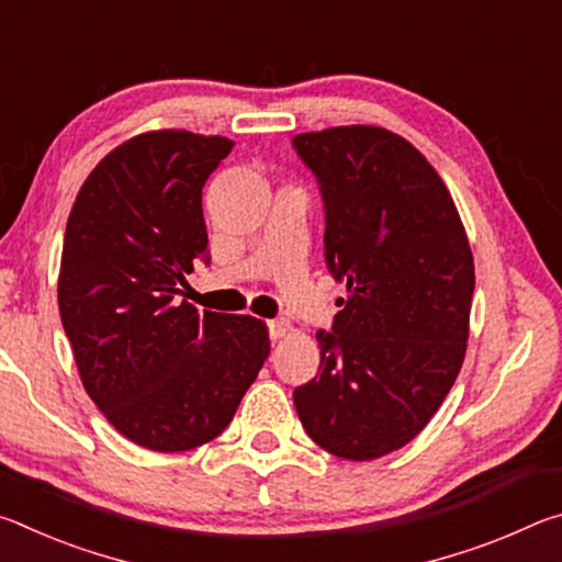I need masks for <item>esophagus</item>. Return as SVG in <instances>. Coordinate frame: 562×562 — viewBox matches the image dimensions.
Returning a JSON list of instances; mask_svg holds the SVG:
<instances>
[{"instance_id":"obj_1","label":"esophagus","mask_w":562,"mask_h":562,"mask_svg":"<svg viewBox=\"0 0 562 562\" xmlns=\"http://www.w3.org/2000/svg\"><path fill=\"white\" fill-rule=\"evenodd\" d=\"M268 329H270V337H272V339H282V337L290 335L292 325H290L288 319L280 317V319H270V322H268Z\"/></svg>"}]
</instances>
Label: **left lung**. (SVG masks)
<instances>
[{"mask_svg":"<svg viewBox=\"0 0 562 562\" xmlns=\"http://www.w3.org/2000/svg\"><path fill=\"white\" fill-rule=\"evenodd\" d=\"M292 148L325 203L327 270L347 282L294 408L322 449L372 461L412 441L461 372L473 255L443 180L396 133L341 126Z\"/></svg>","mask_w":562,"mask_h":562,"instance_id":"obj_1","label":"left lung"}]
</instances>
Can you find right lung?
<instances>
[{"instance_id":"obj_1","label":"right lung","mask_w":562,"mask_h":562,"mask_svg":"<svg viewBox=\"0 0 562 562\" xmlns=\"http://www.w3.org/2000/svg\"><path fill=\"white\" fill-rule=\"evenodd\" d=\"M223 136L154 131L91 170L66 223L59 312L76 367L109 424L150 451L213 441L270 355L268 327L180 300L207 262L203 186Z\"/></svg>"}]
</instances>
